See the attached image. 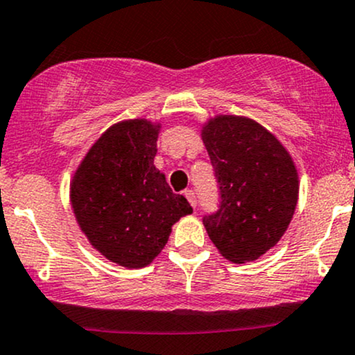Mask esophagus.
Segmentation results:
<instances>
[{"label": "esophagus", "instance_id": "34e87169", "mask_svg": "<svg viewBox=\"0 0 355 355\" xmlns=\"http://www.w3.org/2000/svg\"><path fill=\"white\" fill-rule=\"evenodd\" d=\"M184 196H186V198H187V201H189L191 206L196 207V204H198V201H196V196H194L193 191H186Z\"/></svg>", "mask_w": 355, "mask_h": 355}]
</instances>
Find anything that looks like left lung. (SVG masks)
I'll list each match as a JSON object with an SVG mask.
<instances>
[{
  "mask_svg": "<svg viewBox=\"0 0 355 355\" xmlns=\"http://www.w3.org/2000/svg\"><path fill=\"white\" fill-rule=\"evenodd\" d=\"M219 182L220 206L202 219L219 254L234 264L259 259L289 227L299 198L291 154L245 116L218 114L201 129Z\"/></svg>",
  "mask_w": 355,
  "mask_h": 355,
  "instance_id": "8db88e82",
  "label": "left lung"
}]
</instances>
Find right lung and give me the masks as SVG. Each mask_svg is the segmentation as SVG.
I'll return each instance as SVG.
<instances>
[{
	"label": "right lung",
	"mask_w": 355,
	"mask_h": 355,
	"mask_svg": "<svg viewBox=\"0 0 355 355\" xmlns=\"http://www.w3.org/2000/svg\"><path fill=\"white\" fill-rule=\"evenodd\" d=\"M159 121L112 124L91 146L69 184L74 218L89 244L128 269L151 264L179 219L193 212L154 166Z\"/></svg>",
	"instance_id": "obj_1"
}]
</instances>
